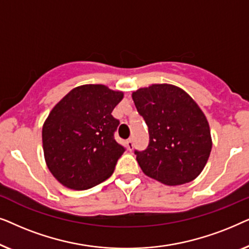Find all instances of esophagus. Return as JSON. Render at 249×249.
Segmentation results:
<instances>
[{"instance_id":"esophagus-1","label":"esophagus","mask_w":249,"mask_h":249,"mask_svg":"<svg viewBox=\"0 0 249 249\" xmlns=\"http://www.w3.org/2000/svg\"><path fill=\"white\" fill-rule=\"evenodd\" d=\"M125 144H127V147H128L129 151H131V149L134 148V141H132V138H129Z\"/></svg>"}]
</instances>
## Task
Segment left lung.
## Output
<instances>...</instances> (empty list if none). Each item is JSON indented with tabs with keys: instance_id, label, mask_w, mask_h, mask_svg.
Listing matches in <instances>:
<instances>
[{
	"instance_id": "left-lung-1",
	"label": "left lung",
	"mask_w": 249,
	"mask_h": 249,
	"mask_svg": "<svg viewBox=\"0 0 249 249\" xmlns=\"http://www.w3.org/2000/svg\"><path fill=\"white\" fill-rule=\"evenodd\" d=\"M132 100L149 134L147 148L135 151L142 172L168 186L196 179L212 149L209 122L196 102L170 84L139 88Z\"/></svg>"
}]
</instances>
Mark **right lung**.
<instances>
[{
  "label": "right lung",
  "instance_id": "right-lung-1",
  "mask_svg": "<svg viewBox=\"0 0 249 249\" xmlns=\"http://www.w3.org/2000/svg\"><path fill=\"white\" fill-rule=\"evenodd\" d=\"M124 93L105 85H83L70 90L43 124L44 158L61 185L85 190L114 171L124 147L114 139L120 122L112 111Z\"/></svg>",
  "mask_w": 249,
  "mask_h": 249
}]
</instances>
